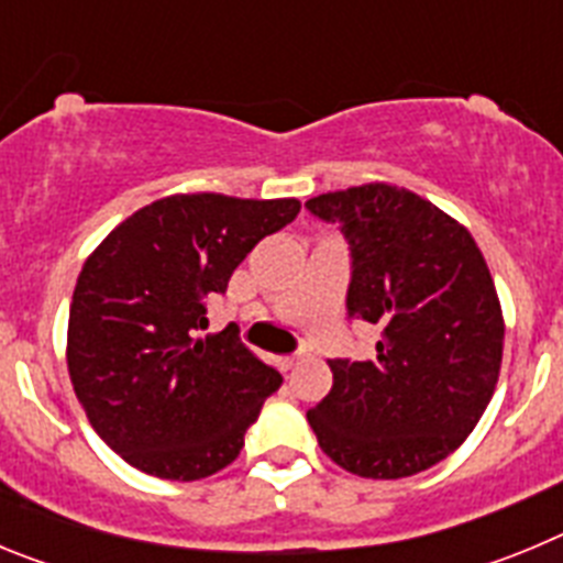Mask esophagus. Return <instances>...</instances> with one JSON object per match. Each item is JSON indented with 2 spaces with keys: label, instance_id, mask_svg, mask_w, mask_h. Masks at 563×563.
I'll return each instance as SVG.
<instances>
[{
  "label": "esophagus",
  "instance_id": "1",
  "mask_svg": "<svg viewBox=\"0 0 563 563\" xmlns=\"http://www.w3.org/2000/svg\"><path fill=\"white\" fill-rule=\"evenodd\" d=\"M301 357H305V352H296V355H282V357H276V366L278 369L287 372V369H292V366H296Z\"/></svg>",
  "mask_w": 563,
  "mask_h": 563
}]
</instances>
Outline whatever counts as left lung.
<instances>
[{
  "label": "left lung",
  "mask_w": 563,
  "mask_h": 563,
  "mask_svg": "<svg viewBox=\"0 0 563 563\" xmlns=\"http://www.w3.org/2000/svg\"><path fill=\"white\" fill-rule=\"evenodd\" d=\"M305 206L350 242V318L380 327L372 361H330L332 389L307 420L350 474H420L460 449L499 380L505 321L485 256L406 188L369 183Z\"/></svg>",
  "instance_id": "obj_1"
}]
</instances>
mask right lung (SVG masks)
<instances>
[{
  "mask_svg": "<svg viewBox=\"0 0 563 563\" xmlns=\"http://www.w3.org/2000/svg\"><path fill=\"white\" fill-rule=\"evenodd\" d=\"M298 200L174 194L114 228L78 276L67 366L87 420L148 476L194 482L231 465L282 375L239 330L197 338L208 298Z\"/></svg>",
  "mask_w": 563,
  "mask_h": 563,
  "instance_id": "1",
  "label": "right lung"
}]
</instances>
